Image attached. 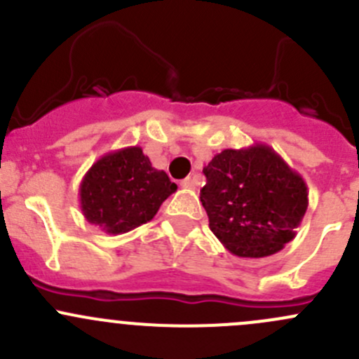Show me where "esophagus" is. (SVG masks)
Returning a JSON list of instances; mask_svg holds the SVG:
<instances>
[{
	"label": "esophagus",
	"instance_id": "obj_1",
	"mask_svg": "<svg viewBox=\"0 0 359 359\" xmlns=\"http://www.w3.org/2000/svg\"><path fill=\"white\" fill-rule=\"evenodd\" d=\"M180 186L187 187V189H194V187L198 186V182H196V179H194V177H186L184 180H180Z\"/></svg>",
	"mask_w": 359,
	"mask_h": 359
}]
</instances>
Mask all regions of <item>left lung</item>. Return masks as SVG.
<instances>
[{"label": "left lung", "mask_w": 359, "mask_h": 359, "mask_svg": "<svg viewBox=\"0 0 359 359\" xmlns=\"http://www.w3.org/2000/svg\"><path fill=\"white\" fill-rule=\"evenodd\" d=\"M203 173L206 184L200 198L208 226L231 253L262 259L295 238L309 193L300 173L273 147L224 149Z\"/></svg>", "instance_id": "1"}]
</instances>
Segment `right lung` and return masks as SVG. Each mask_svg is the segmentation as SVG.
<instances>
[{"label": "right lung", "instance_id": "right-lung-1", "mask_svg": "<svg viewBox=\"0 0 359 359\" xmlns=\"http://www.w3.org/2000/svg\"><path fill=\"white\" fill-rule=\"evenodd\" d=\"M175 191L177 184L133 146L104 154L90 166L79 184V206L104 233L123 234L149 222Z\"/></svg>", "mask_w": 359, "mask_h": 359}]
</instances>
